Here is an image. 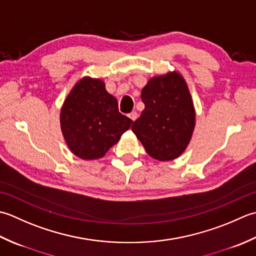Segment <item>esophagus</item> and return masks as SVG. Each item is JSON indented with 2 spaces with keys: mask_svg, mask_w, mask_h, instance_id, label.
<instances>
[{
  "mask_svg": "<svg viewBox=\"0 0 256 256\" xmlns=\"http://www.w3.org/2000/svg\"><path fill=\"white\" fill-rule=\"evenodd\" d=\"M128 117H129L130 119H132V122H134V120H136V119H137V118H138V114H137V112H130V114H128Z\"/></svg>",
  "mask_w": 256,
  "mask_h": 256,
  "instance_id": "obj_1",
  "label": "esophagus"
}]
</instances>
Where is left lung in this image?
<instances>
[{
	"mask_svg": "<svg viewBox=\"0 0 256 256\" xmlns=\"http://www.w3.org/2000/svg\"><path fill=\"white\" fill-rule=\"evenodd\" d=\"M142 100L144 109L132 129L147 154L159 161L180 157L196 127V109L184 76L174 70L150 78Z\"/></svg>",
	"mask_w": 256,
	"mask_h": 256,
	"instance_id": "1",
	"label": "left lung"
}]
</instances>
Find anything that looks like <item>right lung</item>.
<instances>
[{
  "label": "right lung",
  "mask_w": 256,
  "mask_h": 256,
  "mask_svg": "<svg viewBox=\"0 0 256 256\" xmlns=\"http://www.w3.org/2000/svg\"><path fill=\"white\" fill-rule=\"evenodd\" d=\"M60 129L70 150L82 160L102 158L132 124L99 78L82 77L60 109Z\"/></svg>",
  "instance_id": "right-lung-1"
}]
</instances>
